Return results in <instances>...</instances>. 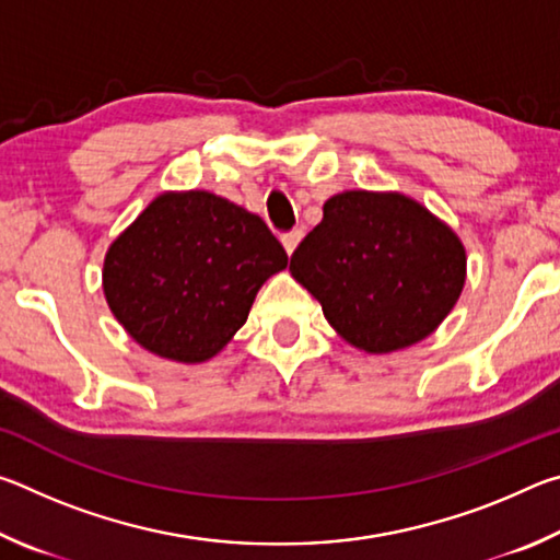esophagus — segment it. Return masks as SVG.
I'll return each instance as SVG.
<instances>
[{"label": "esophagus", "mask_w": 560, "mask_h": 560, "mask_svg": "<svg viewBox=\"0 0 560 560\" xmlns=\"http://www.w3.org/2000/svg\"><path fill=\"white\" fill-rule=\"evenodd\" d=\"M301 240H303V232L301 230H291L287 234H281V244H283V249H287V254H291L293 249H296Z\"/></svg>", "instance_id": "esophagus-1"}]
</instances>
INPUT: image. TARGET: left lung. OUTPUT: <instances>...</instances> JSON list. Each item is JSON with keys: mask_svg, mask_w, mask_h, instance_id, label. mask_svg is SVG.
Returning a JSON list of instances; mask_svg holds the SVG:
<instances>
[{"mask_svg": "<svg viewBox=\"0 0 560 560\" xmlns=\"http://www.w3.org/2000/svg\"><path fill=\"white\" fill-rule=\"evenodd\" d=\"M467 257L450 226L402 195L353 189L291 254L289 271L348 343L390 353L428 338L457 303Z\"/></svg>", "mask_w": 560, "mask_h": 560, "instance_id": "1", "label": "left lung"}]
</instances>
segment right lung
Returning a JSON list of instances; mask_svg holds the SVG:
<instances>
[{
	"mask_svg": "<svg viewBox=\"0 0 560 560\" xmlns=\"http://www.w3.org/2000/svg\"><path fill=\"white\" fill-rule=\"evenodd\" d=\"M287 264L261 217L200 189L170 192L110 244L103 291L140 346L202 363L230 343L261 283Z\"/></svg>",
	"mask_w": 560,
	"mask_h": 560,
	"instance_id": "add662e5",
	"label": "right lung"
}]
</instances>
